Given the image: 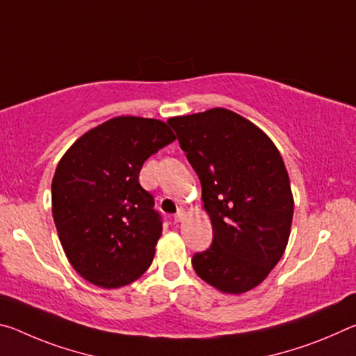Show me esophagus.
I'll return each mask as SVG.
<instances>
[{"instance_id":"esophagus-1","label":"esophagus","mask_w":356,"mask_h":356,"mask_svg":"<svg viewBox=\"0 0 356 356\" xmlns=\"http://www.w3.org/2000/svg\"><path fill=\"white\" fill-rule=\"evenodd\" d=\"M185 216H186V210L180 207V209L177 210V213L174 215V221H176V222H180V221H182V220L185 218Z\"/></svg>"}]
</instances>
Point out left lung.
<instances>
[{
	"instance_id": "obj_1",
	"label": "left lung",
	"mask_w": 356,
	"mask_h": 356,
	"mask_svg": "<svg viewBox=\"0 0 356 356\" xmlns=\"http://www.w3.org/2000/svg\"><path fill=\"white\" fill-rule=\"evenodd\" d=\"M201 180L213 229L193 268L222 293H245L267 278L291 236L293 196L278 147L264 131L226 108L168 119Z\"/></svg>"
}]
</instances>
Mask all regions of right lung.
Listing matches in <instances>:
<instances>
[{"mask_svg": "<svg viewBox=\"0 0 356 356\" xmlns=\"http://www.w3.org/2000/svg\"><path fill=\"white\" fill-rule=\"evenodd\" d=\"M176 140L163 120L118 116L67 149L51 182V213L75 272L104 289L136 281L161 237L154 197L140 185L150 155Z\"/></svg>", "mask_w": 356, "mask_h": 356, "instance_id": "obj_1", "label": "right lung"}]
</instances>
